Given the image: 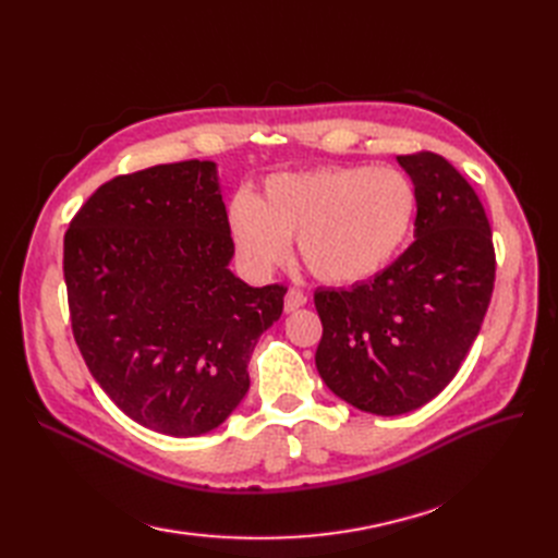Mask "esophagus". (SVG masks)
I'll return each mask as SVG.
<instances>
[{
    "label": "esophagus",
    "instance_id": "esophagus-1",
    "mask_svg": "<svg viewBox=\"0 0 558 558\" xmlns=\"http://www.w3.org/2000/svg\"><path fill=\"white\" fill-rule=\"evenodd\" d=\"M305 302H307L305 293H302L300 289H291L283 298V310H286V314H291V312H295V310L305 305Z\"/></svg>",
    "mask_w": 558,
    "mask_h": 558
}]
</instances>
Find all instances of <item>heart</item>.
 Wrapping results in <instances>:
<instances>
[{
	"mask_svg": "<svg viewBox=\"0 0 558 558\" xmlns=\"http://www.w3.org/2000/svg\"><path fill=\"white\" fill-rule=\"evenodd\" d=\"M416 189L393 167H320L269 177L258 195H232L228 232L253 277H267L291 253L326 283L349 286L396 260L416 218Z\"/></svg>",
	"mask_w": 558,
	"mask_h": 558,
	"instance_id": "heart-1",
	"label": "heart"
}]
</instances>
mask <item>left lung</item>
<instances>
[{
	"label": "left lung",
	"instance_id": "1",
	"mask_svg": "<svg viewBox=\"0 0 558 558\" xmlns=\"http://www.w3.org/2000/svg\"><path fill=\"white\" fill-rule=\"evenodd\" d=\"M416 189L414 242L351 289H318L316 369L361 412L418 410L456 377L494 293L496 256L480 197L442 156H398Z\"/></svg>",
	"mask_w": 558,
	"mask_h": 558
}]
</instances>
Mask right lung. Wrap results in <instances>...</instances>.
Masks as SVG:
<instances>
[{
	"label": "right lung",
	"mask_w": 558,
	"mask_h": 558,
	"mask_svg": "<svg viewBox=\"0 0 558 558\" xmlns=\"http://www.w3.org/2000/svg\"><path fill=\"white\" fill-rule=\"evenodd\" d=\"M216 162L185 160L116 177L64 234L74 340L102 391L140 426L205 435L238 410L258 337L286 289L230 269Z\"/></svg>",
	"instance_id": "obj_1"
}]
</instances>
